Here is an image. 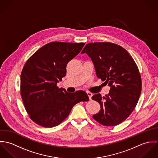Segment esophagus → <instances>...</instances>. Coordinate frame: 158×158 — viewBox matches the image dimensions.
<instances>
[{
	"mask_svg": "<svg viewBox=\"0 0 158 158\" xmlns=\"http://www.w3.org/2000/svg\"><path fill=\"white\" fill-rule=\"evenodd\" d=\"M87 94H88V97H89V100H91V97H92V94L90 93L89 92H87Z\"/></svg>",
	"mask_w": 158,
	"mask_h": 158,
	"instance_id": "obj_1",
	"label": "esophagus"
}]
</instances>
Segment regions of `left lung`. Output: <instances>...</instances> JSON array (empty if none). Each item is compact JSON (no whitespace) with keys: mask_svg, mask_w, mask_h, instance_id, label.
Wrapping results in <instances>:
<instances>
[{"mask_svg":"<svg viewBox=\"0 0 158 158\" xmlns=\"http://www.w3.org/2000/svg\"><path fill=\"white\" fill-rule=\"evenodd\" d=\"M94 64L98 78L111 87L108 95L95 94L100 111L93 118L104 126H115L133 111L142 90L138 68L130 53L122 47L109 42L89 43L83 49Z\"/></svg>","mask_w":158,"mask_h":158,"instance_id":"1","label":"left lung"}]
</instances>
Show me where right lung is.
<instances>
[{"instance_id": "obj_1", "label": "right lung", "mask_w": 158, "mask_h": 158, "mask_svg": "<svg viewBox=\"0 0 158 158\" xmlns=\"http://www.w3.org/2000/svg\"><path fill=\"white\" fill-rule=\"evenodd\" d=\"M85 44L52 42L25 63L21 75V95L30 118L39 125L56 127L68 117L75 104L89 100L85 91L69 93L56 86L66 74L68 63Z\"/></svg>"}]
</instances>
